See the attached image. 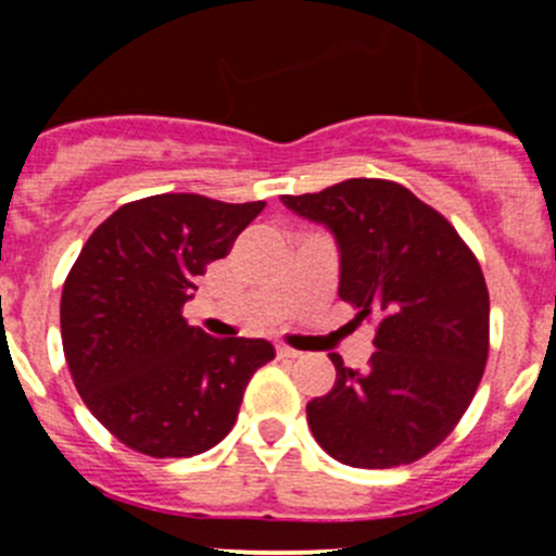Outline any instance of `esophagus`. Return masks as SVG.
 <instances>
[{
  "label": "esophagus",
  "instance_id": "obj_1",
  "mask_svg": "<svg viewBox=\"0 0 556 556\" xmlns=\"http://www.w3.org/2000/svg\"><path fill=\"white\" fill-rule=\"evenodd\" d=\"M277 357H282V361H295V357H301V352L293 350V346L277 344Z\"/></svg>",
  "mask_w": 556,
  "mask_h": 556
}]
</instances>
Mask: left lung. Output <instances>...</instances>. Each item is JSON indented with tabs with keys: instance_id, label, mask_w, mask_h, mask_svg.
<instances>
[{
	"instance_id": "left-lung-1",
	"label": "left lung",
	"mask_w": 556,
	"mask_h": 556,
	"mask_svg": "<svg viewBox=\"0 0 556 556\" xmlns=\"http://www.w3.org/2000/svg\"><path fill=\"white\" fill-rule=\"evenodd\" d=\"M341 252V301L374 319L368 368H346L306 403L317 444L352 468H395L433 452L465 414L490 352V293L470 247L441 212L390 179H344L282 195Z\"/></svg>"
}]
</instances>
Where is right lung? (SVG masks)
Here are the masks:
<instances>
[{
    "mask_svg": "<svg viewBox=\"0 0 556 556\" xmlns=\"http://www.w3.org/2000/svg\"><path fill=\"white\" fill-rule=\"evenodd\" d=\"M266 201L161 193L123 204L88 237L61 293V341L83 403L121 444L193 457L237 422L263 339H215L182 317L193 279L231 252Z\"/></svg>",
    "mask_w": 556,
    "mask_h": 556,
    "instance_id": "right-lung-1",
    "label": "right lung"
}]
</instances>
